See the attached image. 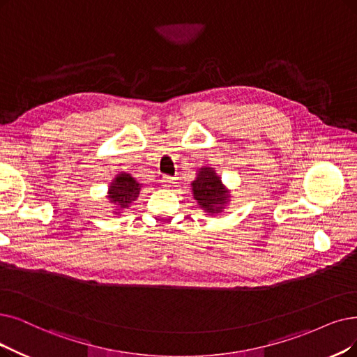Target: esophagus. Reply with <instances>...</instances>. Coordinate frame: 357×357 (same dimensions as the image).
Returning <instances> with one entry per match:
<instances>
[{
  "instance_id": "34e87169",
  "label": "esophagus",
  "mask_w": 357,
  "mask_h": 357,
  "mask_svg": "<svg viewBox=\"0 0 357 357\" xmlns=\"http://www.w3.org/2000/svg\"><path fill=\"white\" fill-rule=\"evenodd\" d=\"M161 183L164 184L165 188H171V186H174L176 178L171 177V176H167V174H162V176H161Z\"/></svg>"
}]
</instances>
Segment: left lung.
<instances>
[{"label":"left lung","mask_w":357,"mask_h":357,"mask_svg":"<svg viewBox=\"0 0 357 357\" xmlns=\"http://www.w3.org/2000/svg\"><path fill=\"white\" fill-rule=\"evenodd\" d=\"M192 188L197 204L211 213H218L222 211L224 205L230 199L228 190L222 186L221 178L209 167H202L199 169L196 180L192 183Z\"/></svg>","instance_id":"1"}]
</instances>
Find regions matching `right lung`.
I'll list each match as a JSON object with an SVG mask.
<instances>
[{"instance_id":"1","label":"right lung","mask_w":357,"mask_h":357,"mask_svg":"<svg viewBox=\"0 0 357 357\" xmlns=\"http://www.w3.org/2000/svg\"><path fill=\"white\" fill-rule=\"evenodd\" d=\"M140 184L127 173H121L112 181L108 190L109 202L117 205L120 209L129 206L139 196Z\"/></svg>"}]
</instances>
